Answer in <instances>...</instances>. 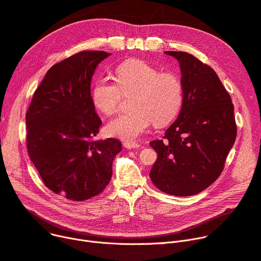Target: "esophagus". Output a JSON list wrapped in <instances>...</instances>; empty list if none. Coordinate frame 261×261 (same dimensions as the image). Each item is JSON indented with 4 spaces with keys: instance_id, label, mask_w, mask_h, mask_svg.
Listing matches in <instances>:
<instances>
[{
    "instance_id": "34e87169",
    "label": "esophagus",
    "mask_w": 261,
    "mask_h": 261,
    "mask_svg": "<svg viewBox=\"0 0 261 261\" xmlns=\"http://www.w3.org/2000/svg\"><path fill=\"white\" fill-rule=\"evenodd\" d=\"M123 146H125V148H127V149H136L140 147V145L138 143H133V142H125L123 143Z\"/></svg>"
}]
</instances>
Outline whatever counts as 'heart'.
<instances>
[{"instance_id": "heart-1", "label": "heart", "mask_w": 261, "mask_h": 261, "mask_svg": "<svg viewBox=\"0 0 261 261\" xmlns=\"http://www.w3.org/2000/svg\"><path fill=\"white\" fill-rule=\"evenodd\" d=\"M115 82L98 79L92 88V101L106 115L114 114L122 95L132 94L130 112L120 114L108 122L109 136L134 141L147 131L153 121L156 126L170 122L180 112L184 91L179 76L161 73L143 60L120 64L115 72Z\"/></svg>"}]
</instances>
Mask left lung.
<instances>
[{
    "label": "left lung",
    "instance_id": "obj_1",
    "mask_svg": "<svg viewBox=\"0 0 261 261\" xmlns=\"http://www.w3.org/2000/svg\"><path fill=\"white\" fill-rule=\"evenodd\" d=\"M165 54L180 63L184 97L163 140L150 143L158 153L150 177L163 193L188 197L212 185L224 168L237 135L234 105L211 66L185 51Z\"/></svg>",
    "mask_w": 261,
    "mask_h": 261
}]
</instances>
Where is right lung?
Masks as SVG:
<instances>
[{
    "mask_svg": "<svg viewBox=\"0 0 261 261\" xmlns=\"http://www.w3.org/2000/svg\"><path fill=\"white\" fill-rule=\"evenodd\" d=\"M109 53L84 50L53 65L26 112V145L45 186L68 200L99 195L121 150L115 139L94 140L101 120L91 96L92 76Z\"/></svg>",
    "mask_w": 261,
    "mask_h": 261,
    "instance_id": "obj_1",
    "label": "right lung"
}]
</instances>
